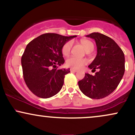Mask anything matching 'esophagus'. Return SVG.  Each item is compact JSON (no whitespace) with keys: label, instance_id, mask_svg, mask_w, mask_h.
I'll return each mask as SVG.
<instances>
[{"label":"esophagus","instance_id":"obj_1","mask_svg":"<svg viewBox=\"0 0 135 135\" xmlns=\"http://www.w3.org/2000/svg\"><path fill=\"white\" fill-rule=\"evenodd\" d=\"M70 72H72V73H75V72H77V70H74L73 69H70Z\"/></svg>","mask_w":135,"mask_h":135}]
</instances>
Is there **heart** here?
I'll return each instance as SVG.
<instances>
[{
	"label": "heart",
	"mask_w": 135,
	"mask_h": 135,
	"mask_svg": "<svg viewBox=\"0 0 135 135\" xmlns=\"http://www.w3.org/2000/svg\"><path fill=\"white\" fill-rule=\"evenodd\" d=\"M80 44L84 48L86 52H89L93 51L94 48V44L91 41L87 39H83L80 41ZM72 42L71 41H68L63 46L61 51L64 56H68L70 54L72 48ZM88 61L85 58H79L76 57H70L66 60V64L69 67L72 68L73 69L78 70L81 69L84 65L87 64Z\"/></svg>",
	"instance_id": "heart-1"
}]
</instances>
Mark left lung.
<instances>
[{
  "mask_svg": "<svg viewBox=\"0 0 135 135\" xmlns=\"http://www.w3.org/2000/svg\"><path fill=\"white\" fill-rule=\"evenodd\" d=\"M93 38L97 46V55L88 66L98 72L92 75L85 74L78 82L80 90L86 97L101 99L111 94L118 86L125 71L124 52L114 40L98 32L86 35Z\"/></svg>",
  "mask_w": 135,
  "mask_h": 135,
  "instance_id": "left-lung-1",
  "label": "left lung"
}]
</instances>
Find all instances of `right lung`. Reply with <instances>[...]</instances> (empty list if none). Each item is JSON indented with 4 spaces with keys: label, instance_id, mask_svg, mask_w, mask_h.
I'll use <instances>...</instances> for the list:
<instances>
[{
    "label": "right lung",
    "instance_id": "right-lung-1",
    "mask_svg": "<svg viewBox=\"0 0 135 135\" xmlns=\"http://www.w3.org/2000/svg\"><path fill=\"white\" fill-rule=\"evenodd\" d=\"M75 37L47 33L27 44L21 57L23 78L28 89L37 97L48 98L61 90L65 75L70 71L69 69H57L56 65L65 62L63 46Z\"/></svg>",
    "mask_w": 135,
    "mask_h": 135
}]
</instances>
